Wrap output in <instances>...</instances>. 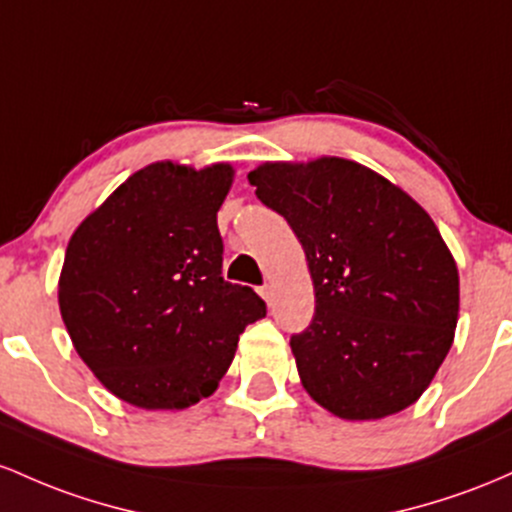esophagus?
I'll return each mask as SVG.
<instances>
[{"label": "esophagus", "instance_id": "34e87169", "mask_svg": "<svg viewBox=\"0 0 512 512\" xmlns=\"http://www.w3.org/2000/svg\"><path fill=\"white\" fill-rule=\"evenodd\" d=\"M258 292H261V297L266 300V304H273V285H263Z\"/></svg>", "mask_w": 512, "mask_h": 512}]
</instances>
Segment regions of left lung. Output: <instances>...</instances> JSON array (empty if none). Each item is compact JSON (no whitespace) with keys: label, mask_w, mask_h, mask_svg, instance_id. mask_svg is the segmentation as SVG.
<instances>
[{"label":"left lung","mask_w":512,"mask_h":512,"mask_svg":"<svg viewBox=\"0 0 512 512\" xmlns=\"http://www.w3.org/2000/svg\"><path fill=\"white\" fill-rule=\"evenodd\" d=\"M300 239L314 319L290 338L307 394L346 421L416 404L450 353L459 273L430 215L377 171L341 157L249 171Z\"/></svg>","instance_id":"obj_1"}]
</instances>
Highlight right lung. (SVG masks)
<instances>
[{
  "mask_svg": "<svg viewBox=\"0 0 512 512\" xmlns=\"http://www.w3.org/2000/svg\"><path fill=\"white\" fill-rule=\"evenodd\" d=\"M232 164L154 162L74 229L57 302L72 346L103 387L147 411L217 389L239 333L266 317L251 287L222 278L217 210Z\"/></svg>",
  "mask_w": 512,
  "mask_h": 512,
  "instance_id": "obj_1",
  "label": "right lung"
}]
</instances>
